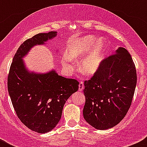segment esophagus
<instances>
[{"label":"esophagus","mask_w":147,"mask_h":147,"mask_svg":"<svg viewBox=\"0 0 147 147\" xmlns=\"http://www.w3.org/2000/svg\"><path fill=\"white\" fill-rule=\"evenodd\" d=\"M84 82L81 81V82H80V84H79V90H80V91H82L83 89H84Z\"/></svg>","instance_id":"34e87169"}]
</instances>
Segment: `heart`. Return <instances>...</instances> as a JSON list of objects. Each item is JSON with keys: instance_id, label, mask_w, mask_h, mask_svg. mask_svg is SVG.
Returning <instances> with one entry per match:
<instances>
[{"instance_id": "obj_1", "label": "heart", "mask_w": 147, "mask_h": 147, "mask_svg": "<svg viewBox=\"0 0 147 147\" xmlns=\"http://www.w3.org/2000/svg\"><path fill=\"white\" fill-rule=\"evenodd\" d=\"M96 38L92 35L83 37L81 39L75 40L69 45L66 52V57H63L62 63L65 67H70V60H78L87 54L93 45ZM105 50V44L102 40H99L95 44L92 49L80 63V69L87 75H94L98 69L103 59Z\"/></svg>"}]
</instances>
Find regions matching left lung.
Returning <instances> with one entry per match:
<instances>
[{
	"instance_id": "left-lung-1",
	"label": "left lung",
	"mask_w": 147,
	"mask_h": 147,
	"mask_svg": "<svg viewBox=\"0 0 147 147\" xmlns=\"http://www.w3.org/2000/svg\"><path fill=\"white\" fill-rule=\"evenodd\" d=\"M137 79L135 65L125 48L119 47L104 59L90 80L84 81L86 121L100 130L119 124L131 105Z\"/></svg>"
}]
</instances>
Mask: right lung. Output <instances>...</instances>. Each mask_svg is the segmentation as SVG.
<instances>
[{"instance_id":"1","label":"right lung","mask_w":147,"mask_h":147,"mask_svg":"<svg viewBox=\"0 0 147 147\" xmlns=\"http://www.w3.org/2000/svg\"><path fill=\"white\" fill-rule=\"evenodd\" d=\"M57 32L38 33L20 45L13 57L8 77V90L18 117L38 133L48 132L61 119L67 99L77 92L79 82L58 75L55 70L45 74L30 72L22 58L33 46L43 45Z\"/></svg>"}]
</instances>
